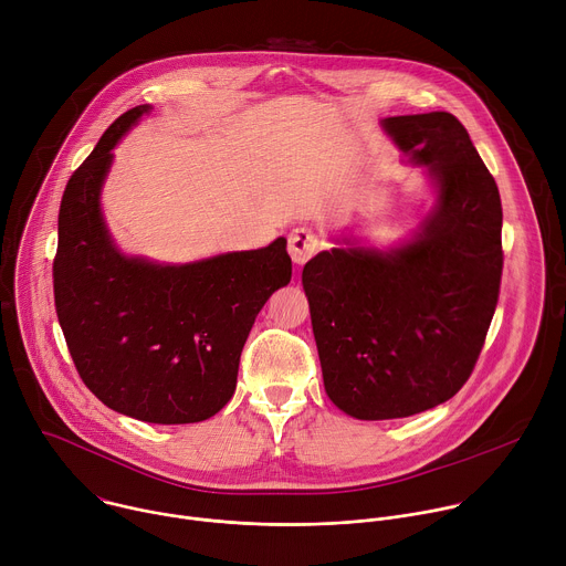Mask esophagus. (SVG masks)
<instances>
[{
    "mask_svg": "<svg viewBox=\"0 0 566 566\" xmlns=\"http://www.w3.org/2000/svg\"><path fill=\"white\" fill-rule=\"evenodd\" d=\"M317 249H319V239L308 228H295L289 234V255H291L293 264H297V266L306 264L317 253Z\"/></svg>",
    "mask_w": 566,
    "mask_h": 566,
    "instance_id": "esophagus-1",
    "label": "esophagus"
}]
</instances>
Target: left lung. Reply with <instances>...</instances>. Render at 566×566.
Returning <instances> with one entry per match:
<instances>
[{"label": "left lung", "mask_w": 566, "mask_h": 566, "mask_svg": "<svg viewBox=\"0 0 566 566\" xmlns=\"http://www.w3.org/2000/svg\"><path fill=\"white\" fill-rule=\"evenodd\" d=\"M382 125L428 168L437 206L406 247L322 251L302 271L325 389L363 421L426 412L463 387L504 266L500 190L465 127L448 112Z\"/></svg>", "instance_id": "1"}]
</instances>
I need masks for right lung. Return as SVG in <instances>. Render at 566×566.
<instances>
[{
	"mask_svg": "<svg viewBox=\"0 0 566 566\" xmlns=\"http://www.w3.org/2000/svg\"><path fill=\"white\" fill-rule=\"evenodd\" d=\"M147 112L116 118L64 188L55 311L80 378L107 408L147 423H199L234 394L241 349L266 300L291 282V258L284 237L181 266L116 251L101 188L112 149Z\"/></svg>",
	"mask_w": 566,
	"mask_h": 566,
	"instance_id": "add662e5",
	"label": "right lung"
}]
</instances>
